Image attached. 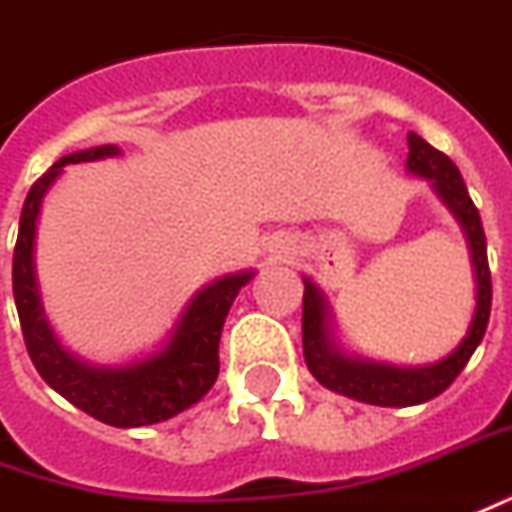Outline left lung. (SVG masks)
<instances>
[{
  "label": "left lung",
  "instance_id": "1",
  "mask_svg": "<svg viewBox=\"0 0 512 512\" xmlns=\"http://www.w3.org/2000/svg\"><path fill=\"white\" fill-rule=\"evenodd\" d=\"M407 149H410L407 171L413 177L432 182V191L457 219L471 252L477 307L463 341L443 360L430 366H393V363L343 352L332 335L330 305L313 280H305V305H302V346H305V363L310 374L330 391L380 407L421 405L446 391L466 368L474 349L480 346L491 316V268H488L485 232H482L480 213L466 191V182L455 163L416 132H407Z\"/></svg>",
  "mask_w": 512,
  "mask_h": 512
}]
</instances>
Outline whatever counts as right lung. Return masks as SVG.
Instances as JSON below:
<instances>
[{
	"instance_id": "right-lung-1",
	"label": "right lung",
	"mask_w": 512,
	"mask_h": 512,
	"mask_svg": "<svg viewBox=\"0 0 512 512\" xmlns=\"http://www.w3.org/2000/svg\"><path fill=\"white\" fill-rule=\"evenodd\" d=\"M121 155L119 146L105 144L82 149L57 160L41 180L35 182L21 207L19 238L13 252V299L19 310L24 343L32 357V366L71 405L85 410L96 421L110 427H146L157 421H169L188 410L205 396L219 377V341L224 318L232 302L255 271H235L188 299L180 318L174 321L169 338L152 355L135 357L119 366H94L82 357L71 355L57 341L52 324L46 321L38 274H35V235L38 216L57 177L71 163H91Z\"/></svg>"
}]
</instances>
